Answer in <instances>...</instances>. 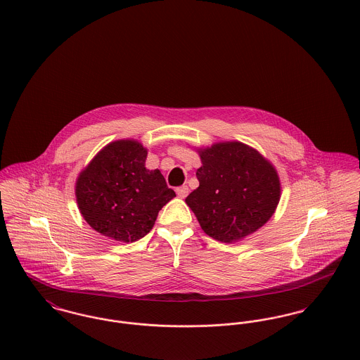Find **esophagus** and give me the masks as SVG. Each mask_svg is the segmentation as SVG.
Listing matches in <instances>:
<instances>
[{"instance_id": "obj_1", "label": "esophagus", "mask_w": 360, "mask_h": 360, "mask_svg": "<svg viewBox=\"0 0 360 360\" xmlns=\"http://www.w3.org/2000/svg\"><path fill=\"white\" fill-rule=\"evenodd\" d=\"M176 195H178V198H181V199H185L188 195H189V188L186 186V185H184V186H179V188H176Z\"/></svg>"}]
</instances>
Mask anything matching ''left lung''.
I'll return each mask as SVG.
<instances>
[{
	"mask_svg": "<svg viewBox=\"0 0 360 360\" xmlns=\"http://www.w3.org/2000/svg\"><path fill=\"white\" fill-rule=\"evenodd\" d=\"M199 188L186 204L212 239L232 243L255 232L274 215L280 199L276 169L240 142L215 143L200 152Z\"/></svg>",
	"mask_w": 360,
	"mask_h": 360,
	"instance_id": "8db88e82",
	"label": "left lung"
}]
</instances>
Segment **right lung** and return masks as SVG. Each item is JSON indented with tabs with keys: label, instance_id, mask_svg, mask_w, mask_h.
<instances>
[{
	"label": "right lung",
	"instance_id": "add662e5",
	"mask_svg": "<svg viewBox=\"0 0 360 360\" xmlns=\"http://www.w3.org/2000/svg\"><path fill=\"white\" fill-rule=\"evenodd\" d=\"M148 152L136 141H116L82 171L76 196L84 219L103 236L136 241L175 198L159 169H146Z\"/></svg>",
	"mask_w": 360,
	"mask_h": 360
}]
</instances>
